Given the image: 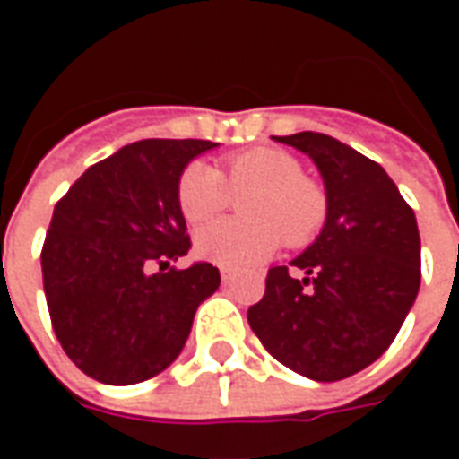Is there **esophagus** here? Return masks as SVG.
<instances>
[{
  "mask_svg": "<svg viewBox=\"0 0 459 459\" xmlns=\"http://www.w3.org/2000/svg\"><path fill=\"white\" fill-rule=\"evenodd\" d=\"M233 278H236V270L229 268V265H223V268H221V280H223V282H230Z\"/></svg>",
  "mask_w": 459,
  "mask_h": 459,
  "instance_id": "34e87169",
  "label": "esophagus"
}]
</instances>
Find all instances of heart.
I'll use <instances>...</instances> for the list:
<instances>
[{
	"label": "heart",
	"instance_id": "heart-1",
	"mask_svg": "<svg viewBox=\"0 0 459 459\" xmlns=\"http://www.w3.org/2000/svg\"><path fill=\"white\" fill-rule=\"evenodd\" d=\"M246 216L209 223L194 246L204 260L240 268L268 260L288 240L302 248L317 238L329 216L327 189L302 174V161L280 147H250L223 160V169L191 161L177 179V206L191 226L213 221L240 196Z\"/></svg>",
	"mask_w": 459,
	"mask_h": 459
}]
</instances>
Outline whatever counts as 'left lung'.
I'll return each mask as SVG.
<instances>
[{
  "label": "left lung",
  "instance_id": "8db88e82",
  "mask_svg": "<svg viewBox=\"0 0 459 459\" xmlns=\"http://www.w3.org/2000/svg\"><path fill=\"white\" fill-rule=\"evenodd\" d=\"M292 144L317 164L329 216L317 240L290 265L268 270L265 295L248 309L260 344L292 371L342 381L391 346L420 288L413 209L381 164L322 132Z\"/></svg>",
  "mask_w": 459,
  "mask_h": 459
}]
</instances>
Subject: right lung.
<instances>
[{
	"label": "right lung",
	"instance_id": "1",
	"mask_svg": "<svg viewBox=\"0 0 459 459\" xmlns=\"http://www.w3.org/2000/svg\"><path fill=\"white\" fill-rule=\"evenodd\" d=\"M209 140H140L98 161L54 209L41 248L51 327L83 374L110 385L147 381L179 356L219 268L186 255L177 179Z\"/></svg>",
	"mask_w": 459,
	"mask_h": 459
}]
</instances>
